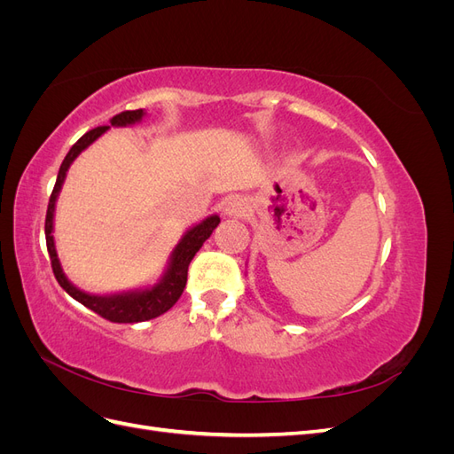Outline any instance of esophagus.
Returning <instances> with one entry per match:
<instances>
[{"label":"esophagus","instance_id":"1","mask_svg":"<svg viewBox=\"0 0 454 454\" xmlns=\"http://www.w3.org/2000/svg\"><path fill=\"white\" fill-rule=\"evenodd\" d=\"M223 212L229 217H242L246 212H248V202L242 197H231L225 206H223Z\"/></svg>","mask_w":454,"mask_h":454}]
</instances>
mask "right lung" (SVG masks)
<instances>
[{"label":"right lung","instance_id":"right-lung-1","mask_svg":"<svg viewBox=\"0 0 454 454\" xmlns=\"http://www.w3.org/2000/svg\"><path fill=\"white\" fill-rule=\"evenodd\" d=\"M145 117V109H134V112H122L112 119V127H132L136 122H142ZM109 130V127H98L72 145V149L67 151V155L64 157L57 184H54L52 195L49 199V208H47V217H45V239H47V250L51 255V265L52 272L57 277L59 284L64 287L66 294H70L75 301H79L81 305H85L87 309L94 310L96 314H100L102 318L109 322H117V324H136V322H145L151 318H157V316L164 314L170 310L176 301L180 299L184 294V287L187 284V269L191 259L195 257V254L202 248V244L210 239L212 231L219 225L217 214H212L208 217H204L200 223L189 227L180 242L176 244V248L172 250L168 263L164 272L160 274V278L153 286H145V287H136V290L129 292H121V294H109V295H94L87 294L83 290H79L72 280L66 277L64 269L60 265V259L57 254V246H54V210H57V200L62 191L64 180L67 168L72 167V162L83 153V151L94 144L100 136Z\"/></svg>","mask_w":454,"mask_h":454}]
</instances>
